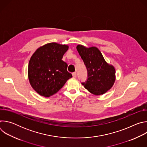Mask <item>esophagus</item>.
<instances>
[{"instance_id": "34e87169", "label": "esophagus", "mask_w": 147, "mask_h": 147, "mask_svg": "<svg viewBox=\"0 0 147 147\" xmlns=\"http://www.w3.org/2000/svg\"><path fill=\"white\" fill-rule=\"evenodd\" d=\"M72 75H73V77L74 78H76V77H77V73H76V72L73 73H72Z\"/></svg>"}]
</instances>
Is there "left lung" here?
Returning a JSON list of instances; mask_svg holds the SVG:
<instances>
[{
  "label": "left lung",
  "mask_w": 147,
  "mask_h": 147,
  "mask_svg": "<svg viewBox=\"0 0 147 147\" xmlns=\"http://www.w3.org/2000/svg\"><path fill=\"white\" fill-rule=\"evenodd\" d=\"M77 49L87 70V79L81 82L89 92L102 95L109 90L115 81V70L105 60L101 52L96 47L77 46Z\"/></svg>",
  "instance_id": "obj_1"
}]
</instances>
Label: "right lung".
Here are the masks:
<instances>
[{
  "label": "right lung",
  "instance_id": "add662e5",
  "mask_svg": "<svg viewBox=\"0 0 147 147\" xmlns=\"http://www.w3.org/2000/svg\"><path fill=\"white\" fill-rule=\"evenodd\" d=\"M69 47L55 42L39 48L31 56L28 74L33 89L39 95L49 97L58 92L72 77L67 65L61 59Z\"/></svg>",
  "mask_w": 147,
  "mask_h": 147
}]
</instances>
